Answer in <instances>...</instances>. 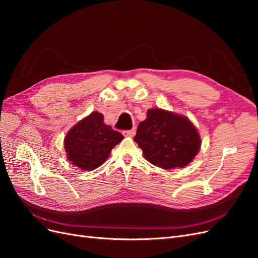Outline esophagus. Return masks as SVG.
<instances>
[{"label":"esophagus","instance_id":"34e87169","mask_svg":"<svg viewBox=\"0 0 258 258\" xmlns=\"http://www.w3.org/2000/svg\"><path fill=\"white\" fill-rule=\"evenodd\" d=\"M122 134H123V136H126V137H134L136 135V129L134 128V129H130V130H124Z\"/></svg>","mask_w":258,"mask_h":258}]
</instances>
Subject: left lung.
I'll return each mask as SVG.
<instances>
[{"instance_id": "8db88e82", "label": "left lung", "mask_w": 258, "mask_h": 258, "mask_svg": "<svg viewBox=\"0 0 258 258\" xmlns=\"http://www.w3.org/2000/svg\"><path fill=\"white\" fill-rule=\"evenodd\" d=\"M135 141L153 165L162 169L184 168L197 155L198 131L184 116L152 108L139 123Z\"/></svg>"}]
</instances>
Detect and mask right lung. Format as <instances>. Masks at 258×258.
<instances>
[{"instance_id": "obj_1", "label": "right lung", "mask_w": 258, "mask_h": 258, "mask_svg": "<svg viewBox=\"0 0 258 258\" xmlns=\"http://www.w3.org/2000/svg\"><path fill=\"white\" fill-rule=\"evenodd\" d=\"M123 136L104 123L103 115L93 112L70 129L64 139L68 159L82 170H93L106 160Z\"/></svg>"}]
</instances>
